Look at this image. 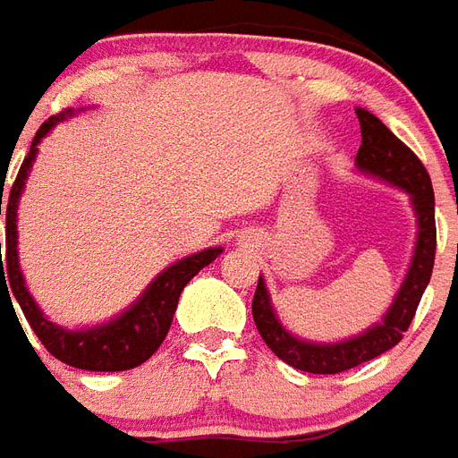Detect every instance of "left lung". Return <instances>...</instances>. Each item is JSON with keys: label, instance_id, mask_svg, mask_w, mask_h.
I'll use <instances>...</instances> for the list:
<instances>
[{"label": "left lung", "instance_id": "obj_1", "mask_svg": "<svg viewBox=\"0 0 458 458\" xmlns=\"http://www.w3.org/2000/svg\"><path fill=\"white\" fill-rule=\"evenodd\" d=\"M357 118L361 125V145L357 152L359 169L401 186L412 196L420 225L418 247H415V257H412V267L405 276V284L393 301L391 310L386 313L384 323L374 325L369 333L359 335L354 340L337 342V344H310V342L291 337L276 320L272 303H269V293L259 276L255 298H252V318H255L257 330L267 342V347L281 361L308 374H340L395 347L403 340V335L408 333L420 306V298L428 289L432 267H435V191H432L428 169L420 162L418 155L410 150L401 138H395L374 114H369L367 108H357Z\"/></svg>", "mask_w": 458, "mask_h": 458}]
</instances>
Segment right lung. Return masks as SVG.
Here are the masks:
<instances>
[{
  "label": "right lung",
  "mask_w": 458,
  "mask_h": 458,
  "mask_svg": "<svg viewBox=\"0 0 458 458\" xmlns=\"http://www.w3.org/2000/svg\"><path fill=\"white\" fill-rule=\"evenodd\" d=\"M65 116H70V111H60V114L50 116L46 123L40 125L29 155L23 157L21 169L13 179L6 206H2L0 194V216L4 211L6 218L4 262H2L0 250V284L2 279H4V286L6 283L10 284L6 287V293L12 289L9 301L16 298V303L21 306L23 315L29 320L30 330L36 333L40 344L53 357L74 369H84V371H125V369L140 367L143 361H148L157 352V347L165 342L169 333V325H172V318H174V310H177L182 291L196 274L201 272L203 267H208L220 255V247L203 250L199 255H191L182 259V262L172 264L169 269H165L157 279L152 281L150 289L145 291L143 298L114 323L82 330V333H67L63 327L50 323L48 318H43L40 308L33 303V298L23 286V276L19 272V259H16V203H19V196H21L23 179L29 177L30 162L38 152L36 145L40 143V138L48 133L57 121H63ZM4 273L7 274L6 277L4 276Z\"/></svg>",
  "instance_id": "right-lung-1"
}]
</instances>
